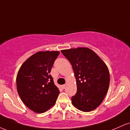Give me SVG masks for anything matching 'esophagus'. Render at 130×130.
<instances>
[{
    "label": "esophagus",
    "mask_w": 130,
    "mask_h": 130,
    "mask_svg": "<svg viewBox=\"0 0 130 130\" xmlns=\"http://www.w3.org/2000/svg\"><path fill=\"white\" fill-rule=\"evenodd\" d=\"M66 86L67 85L66 84H64V85H62V87L63 88V89H65V87H66Z\"/></svg>",
    "instance_id": "1"
}]
</instances>
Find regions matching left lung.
<instances>
[{"label":"left lung","mask_w":130,"mask_h":130,"mask_svg":"<svg viewBox=\"0 0 130 130\" xmlns=\"http://www.w3.org/2000/svg\"><path fill=\"white\" fill-rule=\"evenodd\" d=\"M72 65L76 80L77 92L71 97L75 108L83 112L95 109L103 101L110 82L105 63L88 47L61 51Z\"/></svg>","instance_id":"8db88e82"}]
</instances>
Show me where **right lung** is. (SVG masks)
I'll return each mask as SVG.
<instances>
[{
    "instance_id": "obj_1",
    "label": "right lung",
    "mask_w": 130,
    "mask_h": 130,
    "mask_svg": "<svg viewBox=\"0 0 130 130\" xmlns=\"http://www.w3.org/2000/svg\"><path fill=\"white\" fill-rule=\"evenodd\" d=\"M59 51H39L24 62L16 77L17 90L22 102L37 113L56 103L59 92L50 74Z\"/></svg>"
}]
</instances>
